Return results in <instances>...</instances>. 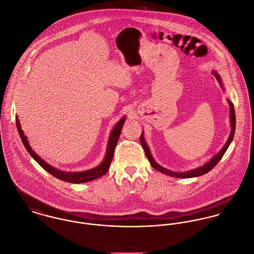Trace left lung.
Instances as JSON below:
<instances>
[{
    "label": "left lung",
    "mask_w": 254,
    "mask_h": 254,
    "mask_svg": "<svg viewBox=\"0 0 254 254\" xmlns=\"http://www.w3.org/2000/svg\"><path fill=\"white\" fill-rule=\"evenodd\" d=\"M212 73L215 75V77L217 78L218 82L220 83L221 87L223 88V84H222V80L219 76V74L216 72V71H212ZM229 103V106H230V120H231V133H230V136L226 142V144L223 146V148L221 149V151L216 154L209 162H207L205 165H203L201 167H198L197 169H194V170H190V171H188V172H184V173H178V172H174V171H171V170H168V169H165L163 168L162 166H160L159 164H157V162H155V160L153 159L152 155L150 153L149 150V147L147 146L146 142H145V139H144V134L143 132L141 133L140 135V143L144 149V152L146 154V157L147 159L149 160L151 166L155 170L165 174V175H168V176H171V177H175V178H183V179H189V178H194V177H199V176H202L204 174L208 173L209 171H211L217 164L218 162L222 159V157L224 156L225 152L227 151L228 147L230 146L231 142L233 141V138H234V135H235V130H236V114H235V108H234V104L231 101L228 100Z\"/></svg>",
    "instance_id": "8db88e82"
}]
</instances>
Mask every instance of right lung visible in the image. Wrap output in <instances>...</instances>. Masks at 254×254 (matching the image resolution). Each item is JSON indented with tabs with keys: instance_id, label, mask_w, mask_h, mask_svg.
Listing matches in <instances>:
<instances>
[{
	"instance_id": "add662e5",
	"label": "right lung",
	"mask_w": 254,
	"mask_h": 254,
	"mask_svg": "<svg viewBox=\"0 0 254 254\" xmlns=\"http://www.w3.org/2000/svg\"><path fill=\"white\" fill-rule=\"evenodd\" d=\"M126 121V117H123L119 123L115 126V127L113 128L110 137H109V141H108V146H107V151L104 160L102 161L101 164L98 165L97 167L90 169L88 171H83V172H75V173H69V172H63L60 171L54 167H52L51 165H49L48 163H46L43 159H41L36 153L32 150V148L30 147L27 137L24 135L21 127H20V124L19 121L16 117L15 119V123H16V127L19 133V136L22 140V143L24 144L26 150L31 155V157L48 173H50L52 176H54L55 178L66 182V183H71V184H82V183H87V182H91L95 179H98L102 177L103 175L107 174V172L109 171L112 159H113V155L114 151L117 145V142L119 140V137L121 135V131L123 128V126L125 124Z\"/></svg>"
}]
</instances>
